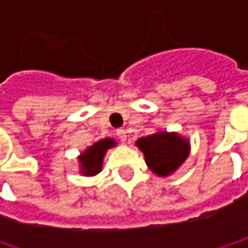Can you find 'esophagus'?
I'll return each instance as SVG.
<instances>
[{
    "label": "esophagus",
    "instance_id": "34e87169",
    "mask_svg": "<svg viewBox=\"0 0 248 248\" xmlns=\"http://www.w3.org/2000/svg\"><path fill=\"white\" fill-rule=\"evenodd\" d=\"M117 137L120 138V140H123V142H125L127 140V132H125V129H123V128H120L117 129Z\"/></svg>",
    "mask_w": 248,
    "mask_h": 248
}]
</instances>
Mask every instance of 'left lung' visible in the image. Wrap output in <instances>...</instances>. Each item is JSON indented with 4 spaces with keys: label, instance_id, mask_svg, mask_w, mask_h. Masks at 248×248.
Listing matches in <instances>:
<instances>
[{
    "label": "left lung",
    "instance_id": "8db88e82",
    "mask_svg": "<svg viewBox=\"0 0 248 248\" xmlns=\"http://www.w3.org/2000/svg\"><path fill=\"white\" fill-rule=\"evenodd\" d=\"M137 146L142 150L149 168L160 176L175 172L190 152L189 139L182 138L176 132L164 131L139 138Z\"/></svg>",
    "mask_w": 248,
    "mask_h": 248
}]
</instances>
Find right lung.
Listing matches in <instances>:
<instances>
[{
    "mask_svg": "<svg viewBox=\"0 0 248 248\" xmlns=\"http://www.w3.org/2000/svg\"><path fill=\"white\" fill-rule=\"evenodd\" d=\"M116 145V140L111 138L100 139L98 142H95L92 146L87 148L78 157L80 161V172L82 175H96L102 170L103 164V157L106 155V152L110 148H113Z\"/></svg>",
    "mask_w": 248,
    "mask_h": 248,
    "instance_id": "obj_1",
    "label": "right lung"
}]
</instances>
